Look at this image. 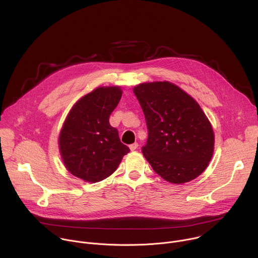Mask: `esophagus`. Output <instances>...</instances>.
Returning <instances> with one entry per match:
<instances>
[{"mask_svg":"<svg viewBox=\"0 0 258 258\" xmlns=\"http://www.w3.org/2000/svg\"><path fill=\"white\" fill-rule=\"evenodd\" d=\"M139 147V144L136 142V143H134V144H132V145H130V149L132 150V151H135L137 148Z\"/></svg>","mask_w":258,"mask_h":258,"instance_id":"1","label":"esophagus"}]
</instances>
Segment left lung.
Segmentation results:
<instances>
[{
    "mask_svg": "<svg viewBox=\"0 0 258 258\" xmlns=\"http://www.w3.org/2000/svg\"><path fill=\"white\" fill-rule=\"evenodd\" d=\"M134 94L148 128L142 152L153 170L176 185L200 175L214 150V133L200 105L169 82L140 84Z\"/></svg>",
    "mask_w": 258,
    "mask_h": 258,
    "instance_id": "8db88e82",
    "label": "left lung"
}]
</instances>
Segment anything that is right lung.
<instances>
[{"instance_id": "1", "label": "right lung", "mask_w": 258, "mask_h": 258, "mask_svg": "<svg viewBox=\"0 0 258 258\" xmlns=\"http://www.w3.org/2000/svg\"><path fill=\"white\" fill-rule=\"evenodd\" d=\"M121 95L120 87H100L70 109L59 135V150L71 174L89 182L101 181L116 170L130 152L118 131L109 123Z\"/></svg>"}]
</instances>
